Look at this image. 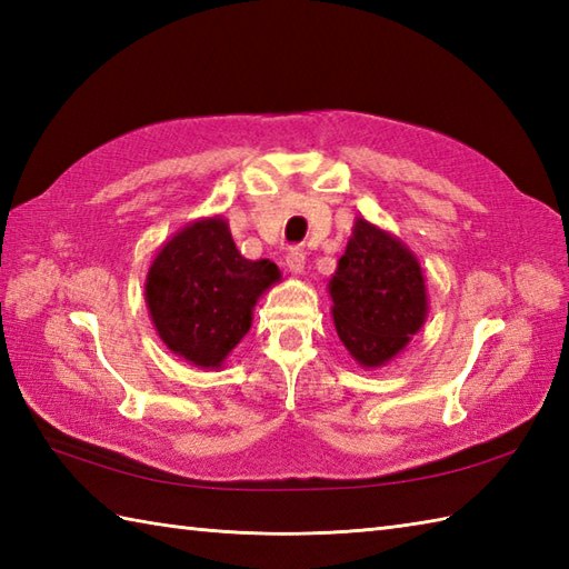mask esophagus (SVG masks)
Returning <instances> with one entry per match:
<instances>
[{
	"mask_svg": "<svg viewBox=\"0 0 569 569\" xmlns=\"http://www.w3.org/2000/svg\"><path fill=\"white\" fill-rule=\"evenodd\" d=\"M286 266L288 271H291L293 276H300L306 271V253L303 249H291L286 253Z\"/></svg>",
	"mask_w": 569,
	"mask_h": 569,
	"instance_id": "1",
	"label": "esophagus"
}]
</instances>
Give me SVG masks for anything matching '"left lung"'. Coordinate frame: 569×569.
<instances>
[{"mask_svg": "<svg viewBox=\"0 0 569 569\" xmlns=\"http://www.w3.org/2000/svg\"><path fill=\"white\" fill-rule=\"evenodd\" d=\"M328 293L335 330L361 369L389 365L428 318V286L418 257L365 217H355Z\"/></svg>", "mask_w": 569, "mask_h": 569, "instance_id": "8db88e82", "label": "left lung"}]
</instances>
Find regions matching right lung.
Instances as JSON below:
<instances>
[{
  "label": "right lung",
  "mask_w": 569,
  "mask_h": 569,
  "mask_svg": "<svg viewBox=\"0 0 569 569\" xmlns=\"http://www.w3.org/2000/svg\"><path fill=\"white\" fill-rule=\"evenodd\" d=\"M281 281L269 259L239 253L224 217H200L166 241L147 273V308L161 342L188 365L222 369L251 328L253 306Z\"/></svg>",
  "instance_id": "obj_1"
}]
</instances>
